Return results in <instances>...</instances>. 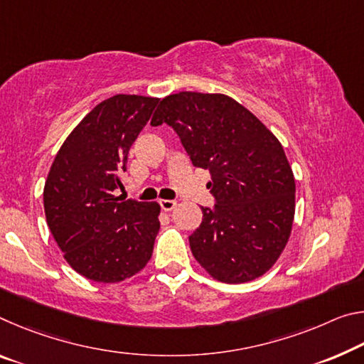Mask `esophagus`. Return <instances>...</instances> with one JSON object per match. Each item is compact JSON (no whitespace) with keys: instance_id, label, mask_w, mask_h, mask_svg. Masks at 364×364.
I'll list each match as a JSON object with an SVG mask.
<instances>
[{"instance_id":"1","label":"esophagus","mask_w":364,"mask_h":364,"mask_svg":"<svg viewBox=\"0 0 364 364\" xmlns=\"http://www.w3.org/2000/svg\"><path fill=\"white\" fill-rule=\"evenodd\" d=\"M160 207H161V209H164L165 212H170V210L175 209L176 203H175V200H170V199H161V200H160Z\"/></svg>"}]
</instances>
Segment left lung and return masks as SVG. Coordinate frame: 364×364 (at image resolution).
<instances>
[{
  "label": "left lung",
  "instance_id": "8db88e82",
  "mask_svg": "<svg viewBox=\"0 0 364 364\" xmlns=\"http://www.w3.org/2000/svg\"><path fill=\"white\" fill-rule=\"evenodd\" d=\"M161 123L212 176L217 204L200 207L203 223L189 236L196 261L225 284L264 275L287 246L295 217V176L279 139L223 94L165 97L151 121Z\"/></svg>",
  "mask_w": 364,
  "mask_h": 364
}]
</instances>
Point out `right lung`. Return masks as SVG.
<instances>
[{
  "instance_id": "obj_1",
  "label": "right lung",
  "mask_w": 364,
  "mask_h": 364,
  "mask_svg": "<svg viewBox=\"0 0 364 364\" xmlns=\"http://www.w3.org/2000/svg\"><path fill=\"white\" fill-rule=\"evenodd\" d=\"M159 99L118 94L73 129L43 188L45 217L66 262L85 279L117 284L151 261L160 230L157 203L123 200L121 173Z\"/></svg>"
}]
</instances>
